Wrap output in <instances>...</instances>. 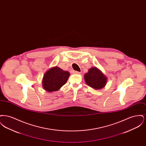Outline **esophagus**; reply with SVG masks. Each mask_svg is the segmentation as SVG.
Returning a JSON list of instances; mask_svg holds the SVG:
<instances>
[{
    "label": "esophagus",
    "instance_id": "esophagus-1",
    "mask_svg": "<svg viewBox=\"0 0 146 146\" xmlns=\"http://www.w3.org/2000/svg\"><path fill=\"white\" fill-rule=\"evenodd\" d=\"M73 73H74V74H80V72H78V71H76V70H73Z\"/></svg>",
    "mask_w": 146,
    "mask_h": 146
}]
</instances>
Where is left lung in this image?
<instances>
[{
    "instance_id": "8db88e82",
    "label": "left lung",
    "mask_w": 146,
    "mask_h": 146,
    "mask_svg": "<svg viewBox=\"0 0 146 146\" xmlns=\"http://www.w3.org/2000/svg\"><path fill=\"white\" fill-rule=\"evenodd\" d=\"M86 84L95 89H101L106 85L107 78L96 67H92L84 76Z\"/></svg>"
}]
</instances>
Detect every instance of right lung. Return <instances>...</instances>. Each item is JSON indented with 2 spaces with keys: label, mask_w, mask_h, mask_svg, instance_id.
<instances>
[{
  "label": "right lung",
  "mask_w": 146,
  "mask_h": 146,
  "mask_svg": "<svg viewBox=\"0 0 146 146\" xmlns=\"http://www.w3.org/2000/svg\"><path fill=\"white\" fill-rule=\"evenodd\" d=\"M70 73L59 67H53L46 72L42 79L44 89L48 92L58 90L66 83Z\"/></svg>",
  "instance_id": "add662e5"
}]
</instances>
